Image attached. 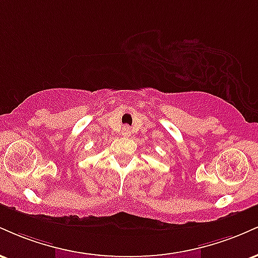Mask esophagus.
<instances>
[{"instance_id": "34e87169", "label": "esophagus", "mask_w": 258, "mask_h": 258, "mask_svg": "<svg viewBox=\"0 0 258 258\" xmlns=\"http://www.w3.org/2000/svg\"><path fill=\"white\" fill-rule=\"evenodd\" d=\"M122 135L125 136V137H130V136H131V128H130L128 126H123Z\"/></svg>"}]
</instances>
